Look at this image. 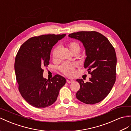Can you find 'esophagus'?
Returning a JSON list of instances; mask_svg holds the SVG:
<instances>
[{
    "instance_id": "obj_1",
    "label": "esophagus",
    "mask_w": 131,
    "mask_h": 131,
    "mask_svg": "<svg viewBox=\"0 0 131 131\" xmlns=\"http://www.w3.org/2000/svg\"><path fill=\"white\" fill-rule=\"evenodd\" d=\"M66 81H67V82L68 83H71V82H73L74 81V80H72V79H66Z\"/></svg>"
}]
</instances>
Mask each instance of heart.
I'll return each mask as SVG.
<instances>
[{"mask_svg":"<svg viewBox=\"0 0 131 131\" xmlns=\"http://www.w3.org/2000/svg\"><path fill=\"white\" fill-rule=\"evenodd\" d=\"M68 47L69 51L71 52L72 55L78 54L80 52V45L78 42L76 41L70 42L68 44ZM59 49L56 47L53 49L52 51V59L53 60H56L58 56ZM77 65L75 63H63L60 66V70L61 72L67 76H72L75 73V68H76Z\"/></svg>","mask_w":131,"mask_h":131,"instance_id":"1","label":"heart"}]
</instances>
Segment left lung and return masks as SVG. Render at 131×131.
<instances>
[{
	"instance_id": "8db88e82",
	"label": "left lung",
	"mask_w": 131,
	"mask_h": 131,
	"mask_svg": "<svg viewBox=\"0 0 131 131\" xmlns=\"http://www.w3.org/2000/svg\"><path fill=\"white\" fill-rule=\"evenodd\" d=\"M69 36L82 42L87 56L84 68L91 75L86 82L76 80L80 85L76 98L86 104L99 103L109 94L116 81L115 50L106 37L97 31H79Z\"/></svg>"
}]
</instances>
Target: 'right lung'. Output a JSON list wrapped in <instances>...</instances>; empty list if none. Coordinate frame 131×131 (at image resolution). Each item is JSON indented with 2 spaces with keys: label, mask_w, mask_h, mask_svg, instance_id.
<instances>
[{
  "label": "right lung",
  "mask_w": 131,
  "mask_h": 131,
  "mask_svg": "<svg viewBox=\"0 0 131 131\" xmlns=\"http://www.w3.org/2000/svg\"><path fill=\"white\" fill-rule=\"evenodd\" d=\"M66 34H48L29 39L20 48L15 60L16 79L21 96L30 105L43 108L52 105L66 79L56 75L43 78V69L48 66L52 46Z\"/></svg>",
  "instance_id": "add662e5"
}]
</instances>
